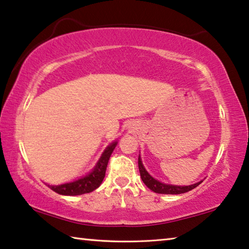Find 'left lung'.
<instances>
[{
    "label": "left lung",
    "instance_id": "left-lung-1",
    "mask_svg": "<svg viewBox=\"0 0 249 249\" xmlns=\"http://www.w3.org/2000/svg\"><path fill=\"white\" fill-rule=\"evenodd\" d=\"M138 164H139V171H140V177L142 179L144 185H146L149 189L155 191L157 194H166V195H178V194H183L187 193V191L193 190L196 188L197 186H199L200 182L194 183V185L190 186H173V185H167V183H162L158 180H156L149 175L146 169L143 168V164L141 162L140 157L138 158Z\"/></svg>",
    "mask_w": 249,
    "mask_h": 249
}]
</instances>
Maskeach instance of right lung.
Listing matches in <instances>:
<instances>
[{
    "instance_id": "right-lung-1",
    "label": "right lung",
    "mask_w": 249,
    "mask_h": 249,
    "mask_svg": "<svg viewBox=\"0 0 249 249\" xmlns=\"http://www.w3.org/2000/svg\"><path fill=\"white\" fill-rule=\"evenodd\" d=\"M116 146L117 142H113L106 149L92 173L86 176V177L79 179V180H75L73 182L63 183V185L59 186L48 185L49 188H51L53 191H55V193H58L60 195H66V196L83 195L91 193V191L97 189L98 187L101 185L103 178H105L110 156H111L113 149L116 148Z\"/></svg>"
}]
</instances>
